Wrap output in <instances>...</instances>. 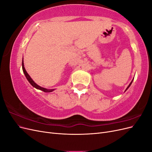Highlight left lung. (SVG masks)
<instances>
[{
	"instance_id": "obj_1",
	"label": "left lung",
	"mask_w": 152,
	"mask_h": 152,
	"mask_svg": "<svg viewBox=\"0 0 152 152\" xmlns=\"http://www.w3.org/2000/svg\"><path fill=\"white\" fill-rule=\"evenodd\" d=\"M132 81H131V83H130V84H129V86H128V87H127V89H126V90H127V89H128V88H129V86H131V84H132Z\"/></svg>"
}]
</instances>
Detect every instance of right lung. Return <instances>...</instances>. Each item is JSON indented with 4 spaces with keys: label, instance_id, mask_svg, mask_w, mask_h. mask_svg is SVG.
<instances>
[{
    "label": "right lung",
    "instance_id": "add662e5",
    "mask_svg": "<svg viewBox=\"0 0 152 152\" xmlns=\"http://www.w3.org/2000/svg\"><path fill=\"white\" fill-rule=\"evenodd\" d=\"M22 68H23V72H24V73H25L26 78L27 79V80H28V82H30V84H31L32 86H34V87H35L36 89H40V90L42 91H44V92H45V93H50V92H52V91H54V89H45V88H44V87H40V86H38L37 84L36 83H35L34 81L31 79V78L30 77V75L28 74V73L26 72V70H25V67H24L23 58V61H22Z\"/></svg>",
    "mask_w": 152,
    "mask_h": 152
}]
</instances>
